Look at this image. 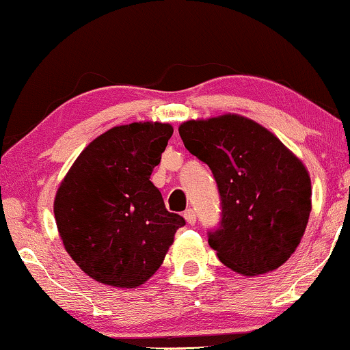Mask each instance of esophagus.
Wrapping results in <instances>:
<instances>
[{"instance_id": "esophagus-1", "label": "esophagus", "mask_w": 350, "mask_h": 350, "mask_svg": "<svg viewBox=\"0 0 350 350\" xmlns=\"http://www.w3.org/2000/svg\"><path fill=\"white\" fill-rule=\"evenodd\" d=\"M183 217H185V219H187V223L188 224H195L196 223V213L195 211H193V209L190 208V209H187V211H185L183 213Z\"/></svg>"}]
</instances>
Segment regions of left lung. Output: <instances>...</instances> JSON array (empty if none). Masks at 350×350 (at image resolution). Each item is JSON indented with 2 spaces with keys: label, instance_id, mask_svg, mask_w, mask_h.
Returning a JSON list of instances; mask_svg holds the SVG:
<instances>
[{
  "label": "left lung",
  "instance_id": "1",
  "mask_svg": "<svg viewBox=\"0 0 350 350\" xmlns=\"http://www.w3.org/2000/svg\"><path fill=\"white\" fill-rule=\"evenodd\" d=\"M178 133L216 180L221 219L208 242L219 260L250 277L285 264L311 211L305 165L265 127L237 114L187 121Z\"/></svg>",
  "mask_w": 350,
  "mask_h": 350
}]
</instances>
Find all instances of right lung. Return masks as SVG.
Instances as JSON below:
<instances>
[{"label":"right lung","mask_w":350,"mask_h":350,"mask_svg":"<svg viewBox=\"0 0 350 350\" xmlns=\"http://www.w3.org/2000/svg\"><path fill=\"white\" fill-rule=\"evenodd\" d=\"M172 134L162 122L113 127L78 155L62 182L53 203L57 228L70 257L96 282L142 285L185 226L150 182Z\"/></svg>","instance_id":"add662e5"}]
</instances>
